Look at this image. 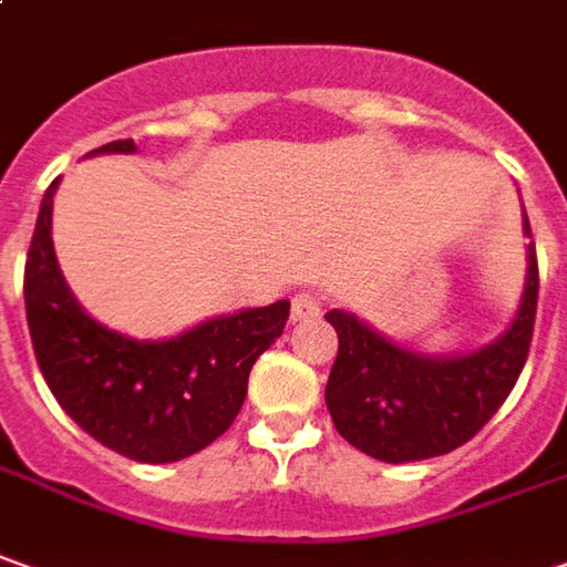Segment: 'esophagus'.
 <instances>
[{
  "mask_svg": "<svg viewBox=\"0 0 567 567\" xmlns=\"http://www.w3.org/2000/svg\"><path fill=\"white\" fill-rule=\"evenodd\" d=\"M322 313V300L316 295H295L291 300V322H307Z\"/></svg>",
  "mask_w": 567,
  "mask_h": 567,
  "instance_id": "34e87169",
  "label": "esophagus"
}]
</instances>
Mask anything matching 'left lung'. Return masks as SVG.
Returning <instances> with one entry per match:
<instances>
[{
  "label": "left lung",
  "instance_id": "1",
  "mask_svg": "<svg viewBox=\"0 0 567 567\" xmlns=\"http://www.w3.org/2000/svg\"><path fill=\"white\" fill-rule=\"evenodd\" d=\"M525 235L530 223L525 214ZM537 254L527 245L518 310L494 341L462 353H425L372 329L350 310H329L338 357L326 406L338 434L379 462L444 456L491 422L522 375L537 316Z\"/></svg>",
  "mask_w": 567,
  "mask_h": 567
}]
</instances>
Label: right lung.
Segmentation results:
<instances>
[{
	"label": "right lung",
	"mask_w": 567,
	"mask_h": 567,
	"mask_svg": "<svg viewBox=\"0 0 567 567\" xmlns=\"http://www.w3.org/2000/svg\"><path fill=\"white\" fill-rule=\"evenodd\" d=\"M121 138L95 154H133ZM58 179L42 195L24 269L27 326L42 379L61 410L126 460L179 462L214 444L248 394L257 357L282 334L291 303L245 307L186 332L138 341L92 319L73 298L52 245Z\"/></svg>",
	"instance_id": "obj_1"
}]
</instances>
